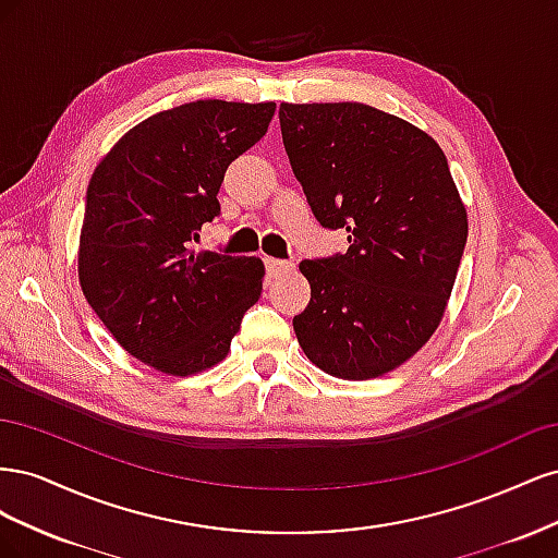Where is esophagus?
<instances>
[{"label":"esophagus","instance_id":"1","mask_svg":"<svg viewBox=\"0 0 558 558\" xmlns=\"http://www.w3.org/2000/svg\"><path fill=\"white\" fill-rule=\"evenodd\" d=\"M265 269H267V277H283L289 275L295 269V263L293 260H279V258H265Z\"/></svg>","mask_w":558,"mask_h":558}]
</instances>
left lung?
<instances>
[{
  "label": "left lung",
  "mask_w": 558,
  "mask_h": 558,
  "mask_svg": "<svg viewBox=\"0 0 558 558\" xmlns=\"http://www.w3.org/2000/svg\"><path fill=\"white\" fill-rule=\"evenodd\" d=\"M279 123L316 221L349 232L347 253L300 263L298 342L332 377L391 373L440 326L468 240L442 148L361 102L281 105Z\"/></svg>",
  "instance_id": "obj_1"
}]
</instances>
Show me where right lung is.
Here are the masks:
<instances>
[{
  "label": "right lung",
  "instance_id": "right-lung-1",
  "mask_svg": "<svg viewBox=\"0 0 558 558\" xmlns=\"http://www.w3.org/2000/svg\"><path fill=\"white\" fill-rule=\"evenodd\" d=\"M277 105L197 99L146 118L95 167L78 244L83 295L130 356L165 375L223 361L263 291L260 258L193 251L228 165Z\"/></svg>",
  "mask_w": 558,
  "mask_h": 558
}]
</instances>
